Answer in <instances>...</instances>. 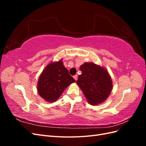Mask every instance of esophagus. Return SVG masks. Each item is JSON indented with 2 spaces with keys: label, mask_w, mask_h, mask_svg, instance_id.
<instances>
[{
  "label": "esophagus",
  "mask_w": 146,
  "mask_h": 146,
  "mask_svg": "<svg viewBox=\"0 0 146 146\" xmlns=\"http://www.w3.org/2000/svg\"><path fill=\"white\" fill-rule=\"evenodd\" d=\"M74 78L75 79V80H77V78H78V76H77V75H75V76H74Z\"/></svg>",
  "instance_id": "34e87169"
}]
</instances>
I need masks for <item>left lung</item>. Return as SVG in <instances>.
I'll list each match as a JSON object with an SVG mask.
<instances>
[{
  "instance_id": "1",
  "label": "left lung",
  "mask_w": 146,
  "mask_h": 146,
  "mask_svg": "<svg viewBox=\"0 0 146 146\" xmlns=\"http://www.w3.org/2000/svg\"><path fill=\"white\" fill-rule=\"evenodd\" d=\"M82 74L76 82L91 105L102 103L112 90V80L107 70L93 63L81 65Z\"/></svg>"
}]
</instances>
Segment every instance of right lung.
Returning a JSON list of instances; mask_svg holds the SVG:
<instances>
[{"label":"right lung","mask_w":146,"mask_h":146,"mask_svg":"<svg viewBox=\"0 0 146 146\" xmlns=\"http://www.w3.org/2000/svg\"><path fill=\"white\" fill-rule=\"evenodd\" d=\"M76 80L70 76L62 60L48 64L39 78L37 90L42 98L48 102H55L64 90Z\"/></svg>","instance_id":"1"}]
</instances>
